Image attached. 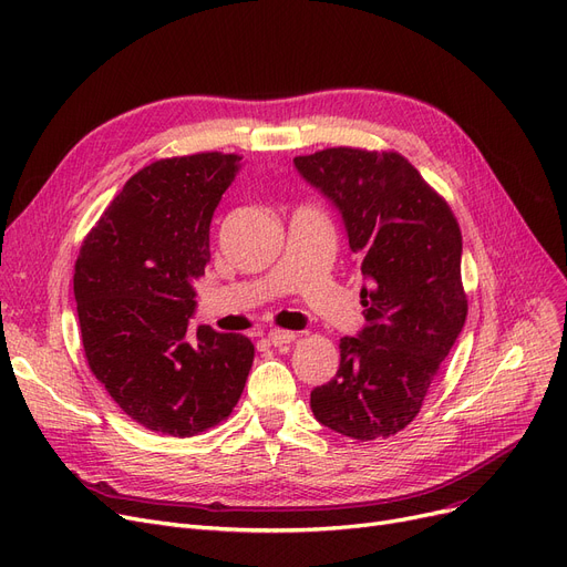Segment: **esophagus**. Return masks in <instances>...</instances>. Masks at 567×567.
I'll list each match as a JSON object with an SVG mask.
<instances>
[{
	"instance_id": "esophagus-1",
	"label": "esophagus",
	"mask_w": 567,
	"mask_h": 567,
	"mask_svg": "<svg viewBox=\"0 0 567 567\" xmlns=\"http://www.w3.org/2000/svg\"><path fill=\"white\" fill-rule=\"evenodd\" d=\"M293 338H297V333L293 331H285V329L268 331V342L276 344V348H280V344H289Z\"/></svg>"
}]
</instances>
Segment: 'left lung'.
Returning <instances> with one entry per match:
<instances>
[{"label":"left lung","instance_id":"8db88e82","mask_svg":"<svg viewBox=\"0 0 567 567\" xmlns=\"http://www.w3.org/2000/svg\"><path fill=\"white\" fill-rule=\"evenodd\" d=\"M293 164L340 210L371 282L361 289L365 327L359 338H340V368L312 389V414L352 440L396 435L420 414L465 324L458 223L420 171L393 151L340 145Z\"/></svg>","mask_w":567,"mask_h":567}]
</instances>
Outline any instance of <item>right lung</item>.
Listing matches in <instances>:
<instances>
[{
	"label": "right lung",
	"instance_id": "1",
	"mask_svg": "<svg viewBox=\"0 0 567 567\" xmlns=\"http://www.w3.org/2000/svg\"><path fill=\"white\" fill-rule=\"evenodd\" d=\"M240 159L196 153L143 166L81 245L73 297L87 365L147 431L189 437L225 422L252 368L250 338L189 331L192 280L210 261V219Z\"/></svg>",
	"mask_w": 567,
	"mask_h": 567
}]
</instances>
